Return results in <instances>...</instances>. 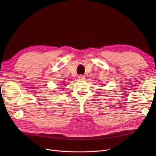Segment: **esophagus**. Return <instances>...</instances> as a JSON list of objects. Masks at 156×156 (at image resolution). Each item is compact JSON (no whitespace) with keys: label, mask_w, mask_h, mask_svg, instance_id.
I'll return each mask as SVG.
<instances>
[{"label":"esophagus","mask_w":156,"mask_h":156,"mask_svg":"<svg viewBox=\"0 0 156 156\" xmlns=\"http://www.w3.org/2000/svg\"><path fill=\"white\" fill-rule=\"evenodd\" d=\"M78 79L79 80H81V81H83V80L85 79V77H84V75H80L78 76Z\"/></svg>","instance_id":"obj_1"}]
</instances>
